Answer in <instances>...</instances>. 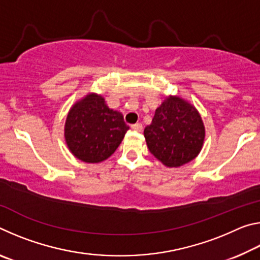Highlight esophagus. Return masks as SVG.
<instances>
[{"label": "esophagus", "mask_w": 260, "mask_h": 260, "mask_svg": "<svg viewBox=\"0 0 260 260\" xmlns=\"http://www.w3.org/2000/svg\"><path fill=\"white\" fill-rule=\"evenodd\" d=\"M132 128H133L134 131H138V132H141L143 129V126L142 124H140V122H136V124L132 125Z\"/></svg>", "instance_id": "obj_1"}]
</instances>
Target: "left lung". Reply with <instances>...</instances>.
Returning <instances> with one entry per match:
<instances>
[{"instance_id": "left-lung-1", "label": "left lung", "mask_w": 260, "mask_h": 260, "mask_svg": "<svg viewBox=\"0 0 260 260\" xmlns=\"http://www.w3.org/2000/svg\"><path fill=\"white\" fill-rule=\"evenodd\" d=\"M148 149L167 167H179L196 158L203 147L205 128L196 108L179 96H169L144 128Z\"/></svg>"}]
</instances>
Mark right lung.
<instances>
[{
	"instance_id": "right-lung-1",
	"label": "right lung",
	"mask_w": 260,
	"mask_h": 260,
	"mask_svg": "<svg viewBox=\"0 0 260 260\" xmlns=\"http://www.w3.org/2000/svg\"><path fill=\"white\" fill-rule=\"evenodd\" d=\"M128 129L120 112L110 109L101 95L90 93L70 109L64 135L74 157L94 164L108 159Z\"/></svg>"
}]
</instances>
